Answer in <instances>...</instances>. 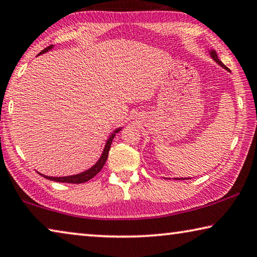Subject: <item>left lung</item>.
<instances>
[{"mask_svg":"<svg viewBox=\"0 0 257 257\" xmlns=\"http://www.w3.org/2000/svg\"><path fill=\"white\" fill-rule=\"evenodd\" d=\"M209 54H210V57H211V58H213V59L215 60V62H216V63L219 65V66H222L223 68H225L226 71H229V72H230L229 68H227V67L225 66V65H224V64L221 62V60L218 59L216 51H215V50H213V49H211V50H209ZM175 180H191V177H186V178H175Z\"/></svg>","mask_w":257,"mask_h":257,"instance_id":"8db88e82","label":"left lung"}]
</instances>
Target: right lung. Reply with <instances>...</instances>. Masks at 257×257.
Listing matches in <instances>:
<instances>
[{"label": "right lung", "mask_w": 257, "mask_h": 257, "mask_svg": "<svg viewBox=\"0 0 257 257\" xmlns=\"http://www.w3.org/2000/svg\"><path fill=\"white\" fill-rule=\"evenodd\" d=\"M52 47L54 46H49L48 48L44 49L40 52L39 55H42L44 52H47L49 50H51ZM122 128H117L114 130V132L109 135V137L107 138L106 141V144H105V148L103 150V153H101V156L99 158V160L96 162L95 165H93L91 168H89L88 170H85L83 173H80V174H76V175H71V176H63V177H52V176H46V175L43 174H40L42 175L44 178H47V180H50V181H55V182H59V183H72V184H80V183H84V182H88L89 180H91L92 177H95L97 174H98L101 168H103L105 162L107 160V157H108V152H109V148H111V144H112V141L114 136H115L116 133H119Z\"/></svg>", "instance_id": "1"}]
</instances>
